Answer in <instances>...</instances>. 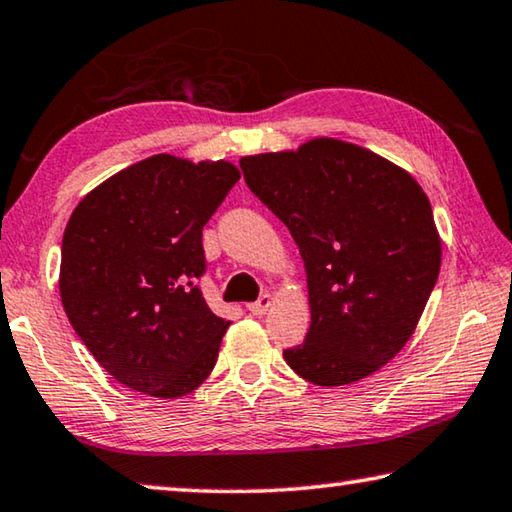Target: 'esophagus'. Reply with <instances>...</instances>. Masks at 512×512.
Returning a JSON list of instances; mask_svg holds the SVG:
<instances>
[{"label": "esophagus", "instance_id": "obj_1", "mask_svg": "<svg viewBox=\"0 0 512 512\" xmlns=\"http://www.w3.org/2000/svg\"><path fill=\"white\" fill-rule=\"evenodd\" d=\"M270 306H272V297L270 295H263L261 299L258 301H254V304H249V311H251V315H265L267 311H270Z\"/></svg>", "mask_w": 512, "mask_h": 512}]
</instances>
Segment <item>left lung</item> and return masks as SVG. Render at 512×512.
<instances>
[{
	"instance_id": "1",
	"label": "left lung",
	"mask_w": 512,
	"mask_h": 512,
	"mask_svg": "<svg viewBox=\"0 0 512 512\" xmlns=\"http://www.w3.org/2000/svg\"><path fill=\"white\" fill-rule=\"evenodd\" d=\"M240 167L304 258L311 329L283 351L286 363L324 388L381 370L410 340L440 274L442 242L420 183L335 138L242 156Z\"/></svg>"
}]
</instances>
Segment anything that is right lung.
I'll return each instance as SVG.
<instances>
[{
	"label": "right lung",
	"instance_id": "1",
	"mask_svg": "<svg viewBox=\"0 0 512 512\" xmlns=\"http://www.w3.org/2000/svg\"><path fill=\"white\" fill-rule=\"evenodd\" d=\"M240 179L229 161L156 154L99 183L63 233L58 290L67 320L104 370L158 399L197 390L231 322L195 279L201 229Z\"/></svg>",
	"mask_w": 512,
	"mask_h": 512
}]
</instances>
